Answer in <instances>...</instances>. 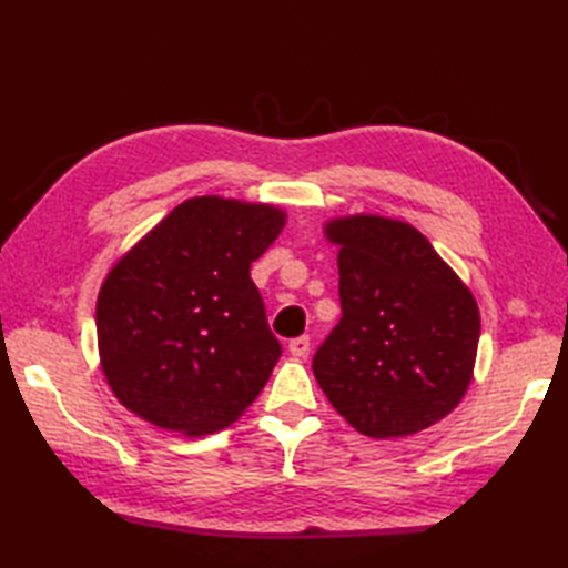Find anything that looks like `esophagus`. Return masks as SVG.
Masks as SVG:
<instances>
[{"label": "esophagus", "mask_w": 568, "mask_h": 568, "mask_svg": "<svg viewBox=\"0 0 568 568\" xmlns=\"http://www.w3.org/2000/svg\"><path fill=\"white\" fill-rule=\"evenodd\" d=\"M287 352L295 358H305L310 354V336H297L291 344H287Z\"/></svg>", "instance_id": "34e87169"}]
</instances>
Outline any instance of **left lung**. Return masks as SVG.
Returning a JSON list of instances; mask_svg holds the SVG:
<instances>
[{
  "label": "left lung",
  "mask_w": 568,
  "mask_h": 568,
  "mask_svg": "<svg viewBox=\"0 0 568 568\" xmlns=\"http://www.w3.org/2000/svg\"><path fill=\"white\" fill-rule=\"evenodd\" d=\"M342 320L312 371L356 432L400 439L437 425L474 381L480 312L425 234L383 214L332 216Z\"/></svg>",
  "instance_id": "1"
}]
</instances>
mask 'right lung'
I'll use <instances>...</instances> for the list:
<instances>
[{
	"label": "right lung",
	"instance_id": "right-lung-1",
	"mask_svg": "<svg viewBox=\"0 0 568 568\" xmlns=\"http://www.w3.org/2000/svg\"><path fill=\"white\" fill-rule=\"evenodd\" d=\"M271 202H180L119 256L98 295L106 385L129 413L202 437L256 400L281 358L251 263L283 232Z\"/></svg>",
	"mask_w": 568,
	"mask_h": 568
}]
</instances>
